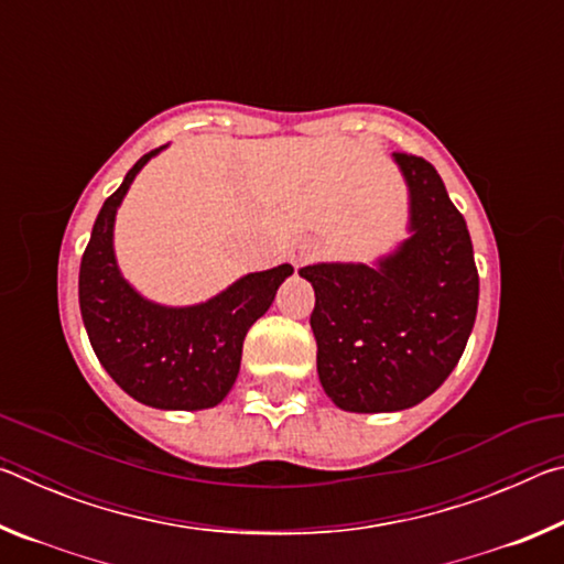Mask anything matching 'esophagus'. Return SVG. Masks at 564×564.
I'll return each mask as SVG.
<instances>
[{"mask_svg":"<svg viewBox=\"0 0 564 564\" xmlns=\"http://www.w3.org/2000/svg\"><path fill=\"white\" fill-rule=\"evenodd\" d=\"M313 256H316V246L308 243V241H301V243H295L293 253H291V259H293V265H295V269H299V265L308 263V261L313 259Z\"/></svg>","mask_w":564,"mask_h":564,"instance_id":"1","label":"esophagus"}]
</instances>
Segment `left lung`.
<instances>
[{"instance_id":"obj_1","label":"left lung","mask_w":564,"mask_h":564,"mask_svg":"<svg viewBox=\"0 0 564 564\" xmlns=\"http://www.w3.org/2000/svg\"><path fill=\"white\" fill-rule=\"evenodd\" d=\"M408 186V236L373 263H313L311 328L326 395L348 413L423 403L460 360L477 313L473 241L437 171L393 154Z\"/></svg>"}]
</instances>
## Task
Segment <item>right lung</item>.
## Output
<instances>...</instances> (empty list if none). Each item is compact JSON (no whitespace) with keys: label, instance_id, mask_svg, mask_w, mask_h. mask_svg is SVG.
<instances>
[{"label":"right lung","instance_id":"obj_1","mask_svg":"<svg viewBox=\"0 0 564 564\" xmlns=\"http://www.w3.org/2000/svg\"><path fill=\"white\" fill-rule=\"evenodd\" d=\"M164 149L141 156L104 202L82 259L79 308L94 352L123 393L159 410H206L234 388L246 333L293 265L246 273L194 305H164L133 289L113 251V224L133 178Z\"/></svg>","mask_w":564,"mask_h":564}]
</instances>
